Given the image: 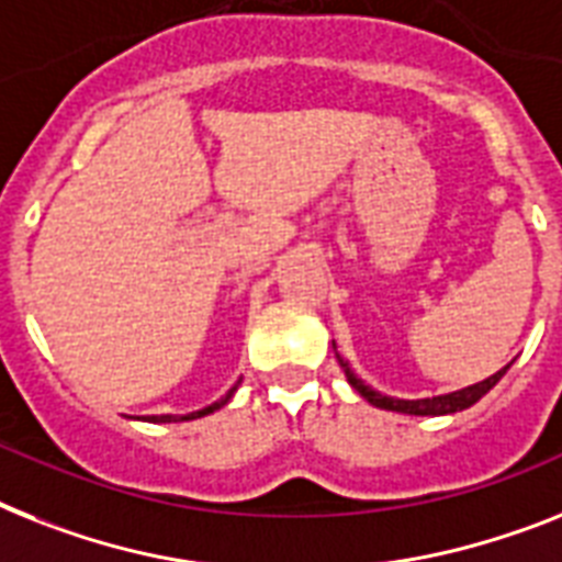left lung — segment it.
Returning a JSON list of instances; mask_svg holds the SVG:
<instances>
[{
  "label": "left lung",
  "instance_id": "8db88e82",
  "mask_svg": "<svg viewBox=\"0 0 562 562\" xmlns=\"http://www.w3.org/2000/svg\"><path fill=\"white\" fill-rule=\"evenodd\" d=\"M333 350H336V341H333ZM338 364H341V370H345L347 382L353 384L356 391L361 393V396L368 398L370 405L382 407V411H396V414H407V416H448V414H457V411H465V407L476 405L485 393L494 387V384L499 382L505 375V370H508V364H505L503 370H497L494 375H488V379H482V382L476 384H468V387H462V391H453V393H442V396H428V398H396V396H384V393L373 391L370 384H364L359 379V375L353 373V368L347 364L341 356L336 353Z\"/></svg>",
  "mask_w": 562,
  "mask_h": 562
}]
</instances>
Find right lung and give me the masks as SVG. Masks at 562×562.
<instances>
[{
  "label": "right lung",
  "instance_id": "1",
  "mask_svg": "<svg viewBox=\"0 0 562 562\" xmlns=\"http://www.w3.org/2000/svg\"><path fill=\"white\" fill-rule=\"evenodd\" d=\"M238 391V384H235V387H229V391H226V396H221L217 398V402H212V405L209 407H203V411H194V414H187V416H151V422H189V419H201V416H209V414H215V411H221V407L226 405V402H229L232 398V393Z\"/></svg>",
  "mask_w": 562,
  "mask_h": 562
}]
</instances>
